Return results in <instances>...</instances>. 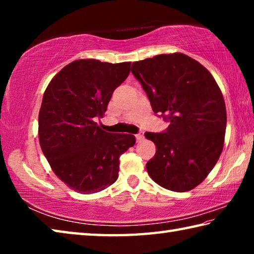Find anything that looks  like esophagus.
<instances>
[{
	"instance_id": "1",
	"label": "esophagus",
	"mask_w": 254,
	"mask_h": 254,
	"mask_svg": "<svg viewBox=\"0 0 254 254\" xmlns=\"http://www.w3.org/2000/svg\"><path fill=\"white\" fill-rule=\"evenodd\" d=\"M135 139H136L137 142H141V141H142V140L144 139V133H143V132L137 133V134L135 135Z\"/></svg>"
}]
</instances>
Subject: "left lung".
<instances>
[{
  "label": "left lung",
  "mask_w": 254,
  "mask_h": 254,
  "mask_svg": "<svg viewBox=\"0 0 254 254\" xmlns=\"http://www.w3.org/2000/svg\"><path fill=\"white\" fill-rule=\"evenodd\" d=\"M131 71L154 113L170 122L165 132L144 133L157 148L145 166L149 176L169 190H191L207 177L224 145L226 109L220 87L203 65L180 53L134 62Z\"/></svg>",
  "instance_id": "1"
}]
</instances>
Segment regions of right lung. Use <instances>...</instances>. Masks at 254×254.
<instances>
[{
	"label": "right lung",
	"instance_id": "1",
	"mask_svg": "<svg viewBox=\"0 0 254 254\" xmlns=\"http://www.w3.org/2000/svg\"><path fill=\"white\" fill-rule=\"evenodd\" d=\"M130 62L78 59L46 88L39 111V142L56 176L81 194L101 191L119 177L121 154L134 135L109 133L97 126L114 89L130 74Z\"/></svg>",
	"mask_w": 254,
	"mask_h": 254
}]
</instances>
